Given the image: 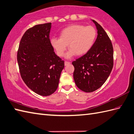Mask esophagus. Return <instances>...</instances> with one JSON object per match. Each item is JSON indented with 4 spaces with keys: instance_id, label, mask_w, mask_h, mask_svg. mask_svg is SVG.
<instances>
[{
    "instance_id": "obj_1",
    "label": "esophagus",
    "mask_w": 134,
    "mask_h": 134,
    "mask_svg": "<svg viewBox=\"0 0 134 134\" xmlns=\"http://www.w3.org/2000/svg\"><path fill=\"white\" fill-rule=\"evenodd\" d=\"M64 64H65V66H66L67 65H68V64H70V62H68V61H65Z\"/></svg>"
}]
</instances>
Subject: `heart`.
I'll list each match as a JSON object with an SVG mask.
<instances>
[{
	"label": "heart",
	"instance_id": "heart-1",
	"mask_svg": "<svg viewBox=\"0 0 134 134\" xmlns=\"http://www.w3.org/2000/svg\"><path fill=\"white\" fill-rule=\"evenodd\" d=\"M96 35L93 26L72 25L62 30L59 38H52L50 44L59 57L65 54L68 45L70 50L65 57L70 58L76 54L81 56L87 53L93 46Z\"/></svg>",
	"mask_w": 134,
	"mask_h": 134
}]
</instances>
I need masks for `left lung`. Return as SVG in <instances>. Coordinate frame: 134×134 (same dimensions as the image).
I'll list each match as a JSON object with an SVG mask.
<instances>
[{"label":"left lung","instance_id":"1","mask_svg":"<svg viewBox=\"0 0 134 134\" xmlns=\"http://www.w3.org/2000/svg\"><path fill=\"white\" fill-rule=\"evenodd\" d=\"M92 21L97 30L93 46L85 55L72 62L75 84L80 90L88 93L102 87L108 78L114 65V50L111 40L99 23L94 20Z\"/></svg>","mask_w":134,"mask_h":134}]
</instances>
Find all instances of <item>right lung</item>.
I'll return each instance as SVG.
<instances>
[{
  "label": "right lung",
  "mask_w": 134,
  "mask_h": 134,
  "mask_svg": "<svg viewBox=\"0 0 134 134\" xmlns=\"http://www.w3.org/2000/svg\"><path fill=\"white\" fill-rule=\"evenodd\" d=\"M52 23L28 29L21 38L17 53L20 76L35 93L47 96L56 91L64 61L55 54L50 44Z\"/></svg>",
  "instance_id": "1"
}]
</instances>
